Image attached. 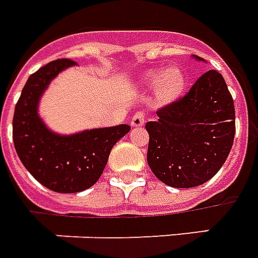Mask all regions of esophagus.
I'll use <instances>...</instances> for the list:
<instances>
[{
    "mask_svg": "<svg viewBox=\"0 0 258 258\" xmlns=\"http://www.w3.org/2000/svg\"><path fill=\"white\" fill-rule=\"evenodd\" d=\"M144 122H146V115L143 114V112H136V114L133 115L132 118V126H135V127H140V126L144 125Z\"/></svg>",
    "mask_w": 258,
    "mask_h": 258,
    "instance_id": "34e87169",
    "label": "esophagus"
}]
</instances>
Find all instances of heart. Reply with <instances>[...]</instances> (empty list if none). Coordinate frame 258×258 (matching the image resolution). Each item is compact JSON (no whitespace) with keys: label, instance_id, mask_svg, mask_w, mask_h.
<instances>
[{"label":"heart","instance_id":"1","mask_svg":"<svg viewBox=\"0 0 258 258\" xmlns=\"http://www.w3.org/2000/svg\"><path fill=\"white\" fill-rule=\"evenodd\" d=\"M144 85L149 87L157 86V96L162 103H171L182 96L186 87V76L178 67L169 68L167 71L153 69L143 76Z\"/></svg>","mask_w":258,"mask_h":258}]
</instances>
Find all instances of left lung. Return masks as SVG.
Masks as SVG:
<instances>
[{
  "label": "left lung",
  "instance_id": "obj_1",
  "mask_svg": "<svg viewBox=\"0 0 258 258\" xmlns=\"http://www.w3.org/2000/svg\"><path fill=\"white\" fill-rule=\"evenodd\" d=\"M157 116L146 123L147 162L161 182L195 187L220 171L235 138L233 98L220 72L203 74L182 98L158 109Z\"/></svg>",
  "mask_w": 258,
  "mask_h": 258
}]
</instances>
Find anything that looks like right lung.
Returning <instances> with one entry per match:
<instances>
[{
  "mask_svg": "<svg viewBox=\"0 0 258 258\" xmlns=\"http://www.w3.org/2000/svg\"><path fill=\"white\" fill-rule=\"evenodd\" d=\"M76 65L56 59L30 75L15 107L12 138L21 158L37 182L56 193H78L100 179L116 142L131 131L129 125L98 127L62 136L38 116V101L51 80L63 69Z\"/></svg>",
  "mask_w": 258,
  "mask_h": 258,
  "instance_id": "1",
  "label": "right lung"
}]
</instances>
